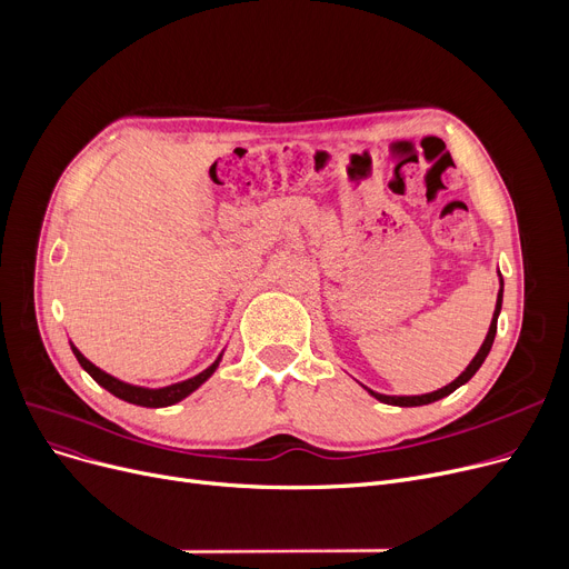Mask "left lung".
<instances>
[{
  "label": "left lung",
  "instance_id": "left-lung-1",
  "mask_svg": "<svg viewBox=\"0 0 569 569\" xmlns=\"http://www.w3.org/2000/svg\"><path fill=\"white\" fill-rule=\"evenodd\" d=\"M500 307H502V279H500V292H498V302H496V311H493V320H491V327H489V335H487V339H485V343H482V348H480V352H477L475 357H472V362L466 367V371L455 380V382H450V385H445L442 390H436V392H431V395H422V397H385V395H378V392H371L378 401H382V403H390V406H427V403H433V401H438V399H442V397H447V395H452L457 387H461L463 382H468L475 373H477V369L482 367V362L487 360V355H489V350H491V346H493V339H496V330H498V313H500Z\"/></svg>",
  "mask_w": 569,
  "mask_h": 569
}]
</instances>
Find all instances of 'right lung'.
<instances>
[{"label":"right lung","instance_id":"1","mask_svg":"<svg viewBox=\"0 0 569 569\" xmlns=\"http://www.w3.org/2000/svg\"><path fill=\"white\" fill-rule=\"evenodd\" d=\"M73 348V355H76V360L80 362V367L92 376L101 387H106V390L110 392V395H114L117 399H124V401H129V403H136V406H144V408H163V406H172V403H177V401H182L184 397H189L193 390H198V387L212 376L214 371H217V367H219V360L209 367V369H204L202 373H198V376H193V378H189V380H182V382H174V385H168V387H161V390H147V387H136V385H127V382H122V380H117V378H112V376H108L106 371H101L99 367H94L92 362L89 360H84L82 357V352L76 348V346H71Z\"/></svg>","mask_w":569,"mask_h":569}]
</instances>
